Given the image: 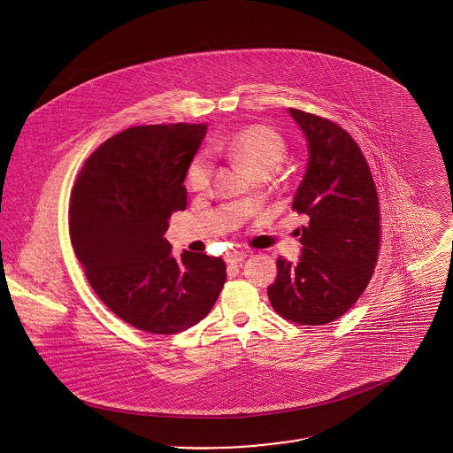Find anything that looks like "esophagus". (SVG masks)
<instances>
[{"mask_svg":"<svg viewBox=\"0 0 453 453\" xmlns=\"http://www.w3.org/2000/svg\"><path fill=\"white\" fill-rule=\"evenodd\" d=\"M244 259H246V253L244 251H229L226 255V261L229 265H241Z\"/></svg>","mask_w":453,"mask_h":453,"instance_id":"34e87169","label":"esophagus"}]
</instances>
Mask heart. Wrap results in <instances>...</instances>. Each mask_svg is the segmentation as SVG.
Here are the masks:
<instances>
[{
	"label": "heart",
	"instance_id": "obj_1",
	"mask_svg": "<svg viewBox=\"0 0 453 453\" xmlns=\"http://www.w3.org/2000/svg\"><path fill=\"white\" fill-rule=\"evenodd\" d=\"M214 150L248 168L253 174L272 173L285 156V141L280 134L266 126H250L227 141L214 144ZM212 161L207 152H198L190 161L185 185L192 192H203L211 185Z\"/></svg>",
	"mask_w": 453,
	"mask_h": 453
}]
</instances>
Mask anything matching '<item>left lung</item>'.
<instances>
[{
  "mask_svg": "<svg viewBox=\"0 0 453 453\" xmlns=\"http://www.w3.org/2000/svg\"><path fill=\"white\" fill-rule=\"evenodd\" d=\"M303 130L309 163L292 209L302 226L297 265L277 259L268 299L283 319L302 326L336 321L364 294L380 250V205L365 156L329 119L288 108Z\"/></svg>",
  "mask_w": 453,
  "mask_h": 453,
  "instance_id": "1",
  "label": "left lung"
}]
</instances>
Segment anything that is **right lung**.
<instances>
[{"label":"right lung","instance_id":"right-lung-1","mask_svg":"<svg viewBox=\"0 0 453 453\" xmlns=\"http://www.w3.org/2000/svg\"><path fill=\"white\" fill-rule=\"evenodd\" d=\"M205 124L139 126L105 141L78 173L69 203L76 258L108 309L154 334L202 321L226 281V263L165 239L170 217L187 209V168Z\"/></svg>","mask_w":453,"mask_h":453}]
</instances>
